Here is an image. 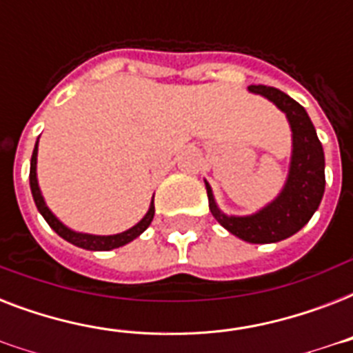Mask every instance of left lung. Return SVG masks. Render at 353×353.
<instances>
[{
    "instance_id": "obj_1",
    "label": "left lung",
    "mask_w": 353,
    "mask_h": 353,
    "mask_svg": "<svg viewBox=\"0 0 353 353\" xmlns=\"http://www.w3.org/2000/svg\"><path fill=\"white\" fill-rule=\"evenodd\" d=\"M249 91L273 102L290 121L293 152L288 181L271 203L251 216L223 214L218 209L212 188L207 181L205 187L210 212L221 227L249 243H274L301 231L319 209L326 185L324 152L313 122L299 102L271 85H249Z\"/></svg>"
}]
</instances>
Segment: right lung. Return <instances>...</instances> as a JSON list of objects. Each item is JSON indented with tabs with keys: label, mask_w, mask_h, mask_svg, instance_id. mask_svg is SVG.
Masks as SVG:
<instances>
[{
	"label": "right lung",
	"mask_w": 353,
	"mask_h": 353,
	"mask_svg": "<svg viewBox=\"0 0 353 353\" xmlns=\"http://www.w3.org/2000/svg\"><path fill=\"white\" fill-rule=\"evenodd\" d=\"M36 155H38V141L34 144V150H32V157H30V172H29V181H30V192H32V198H34V203L40 210V214L46 218V221L49 223L52 231L57 232L58 236H62L63 240H68L69 243H73L77 247H82V249H90V251H110V249H117V247L126 245L132 240H135L139 234H143L148 225L154 220L155 207L154 199L150 203L148 212L144 214V218L139 221L137 225H133L132 229H128L124 232H119V234L112 236H97V234H85V232H77L71 231L69 227H65L62 221L58 220L57 216L52 214L49 207L43 201V196L40 192V187H38V177H36Z\"/></svg>",
	"instance_id": "add662e5"
}]
</instances>
